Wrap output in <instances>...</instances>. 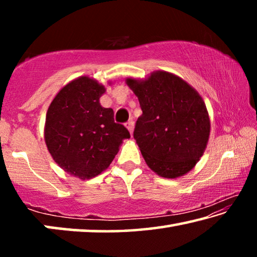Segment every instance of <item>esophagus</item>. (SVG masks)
<instances>
[{
    "label": "esophagus",
    "instance_id": "1",
    "mask_svg": "<svg viewBox=\"0 0 257 257\" xmlns=\"http://www.w3.org/2000/svg\"><path fill=\"white\" fill-rule=\"evenodd\" d=\"M125 127H127V129L129 130L130 135H133L134 133V121L133 120H129L127 123H125Z\"/></svg>",
    "mask_w": 257,
    "mask_h": 257
}]
</instances>
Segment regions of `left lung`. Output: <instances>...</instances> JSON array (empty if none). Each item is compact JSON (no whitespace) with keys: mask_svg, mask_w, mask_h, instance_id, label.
Masks as SVG:
<instances>
[{"mask_svg":"<svg viewBox=\"0 0 257 257\" xmlns=\"http://www.w3.org/2000/svg\"><path fill=\"white\" fill-rule=\"evenodd\" d=\"M125 84L138 97L143 114L134 137L146 164L160 177L185 176L202 158L211 132L205 103L175 73L158 70Z\"/></svg>","mask_w":257,"mask_h":257,"instance_id":"1","label":"left lung"}]
</instances>
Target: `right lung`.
I'll return each instance as SVG.
<instances>
[{
  "label": "right lung",
  "mask_w": 257,
  "mask_h": 257,
  "mask_svg": "<svg viewBox=\"0 0 257 257\" xmlns=\"http://www.w3.org/2000/svg\"><path fill=\"white\" fill-rule=\"evenodd\" d=\"M105 92L94 78L78 77L59 90L46 112L44 139L52 159L82 180L106 170L123 139L130 138L128 130L114 122L112 108L99 103Z\"/></svg>",
  "instance_id": "1"
}]
</instances>
